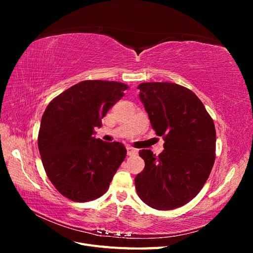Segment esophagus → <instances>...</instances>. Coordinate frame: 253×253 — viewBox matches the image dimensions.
I'll use <instances>...</instances> for the list:
<instances>
[{
    "label": "esophagus",
    "instance_id": "obj_1",
    "mask_svg": "<svg viewBox=\"0 0 253 253\" xmlns=\"http://www.w3.org/2000/svg\"><path fill=\"white\" fill-rule=\"evenodd\" d=\"M126 153H127L128 156H133V155H136L137 153H138V151H137L134 148H132V147H127L126 148Z\"/></svg>",
    "mask_w": 253,
    "mask_h": 253
}]
</instances>
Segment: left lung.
I'll return each mask as SVG.
<instances>
[{
	"mask_svg": "<svg viewBox=\"0 0 253 253\" xmlns=\"http://www.w3.org/2000/svg\"><path fill=\"white\" fill-rule=\"evenodd\" d=\"M139 98L152 127L164 137L163 153L139 151L144 169L135 177L140 200L157 210L189 203L208 179L215 160L216 132L192 90L171 82H144Z\"/></svg>",
	"mask_w": 253,
	"mask_h": 253,
	"instance_id": "8db88e82",
	"label": "left lung"
}]
</instances>
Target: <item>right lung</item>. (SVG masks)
I'll return each mask as SVG.
<instances>
[{
    "mask_svg": "<svg viewBox=\"0 0 253 253\" xmlns=\"http://www.w3.org/2000/svg\"><path fill=\"white\" fill-rule=\"evenodd\" d=\"M127 85L86 80L61 93L45 110L38 147L47 177L63 196L88 202L103 195L126 155L122 143L93 136Z\"/></svg>",
    "mask_w": 253,
    "mask_h": 253,
    "instance_id": "1",
    "label": "right lung"
}]
</instances>
